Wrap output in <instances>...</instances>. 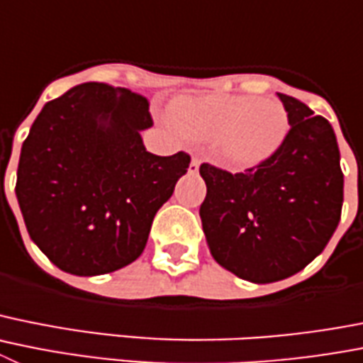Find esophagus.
I'll use <instances>...</instances> for the list:
<instances>
[{
	"label": "esophagus",
	"instance_id": "1",
	"mask_svg": "<svg viewBox=\"0 0 363 363\" xmlns=\"http://www.w3.org/2000/svg\"><path fill=\"white\" fill-rule=\"evenodd\" d=\"M198 169H199V160L192 158L191 165H189V172H191V174H196V172H198Z\"/></svg>",
	"mask_w": 363,
	"mask_h": 363
}]
</instances>
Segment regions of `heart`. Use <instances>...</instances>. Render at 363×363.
<instances>
[{
	"label": "heart",
	"instance_id": "heart-1",
	"mask_svg": "<svg viewBox=\"0 0 363 363\" xmlns=\"http://www.w3.org/2000/svg\"><path fill=\"white\" fill-rule=\"evenodd\" d=\"M169 121L187 138L216 142L219 160L234 169L257 167L272 158L290 131L282 102L247 95L179 97Z\"/></svg>",
	"mask_w": 363,
	"mask_h": 363
}]
</instances>
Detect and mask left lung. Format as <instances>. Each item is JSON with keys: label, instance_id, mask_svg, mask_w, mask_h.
Here are the masks:
<instances>
[{"label": "left lung", "instance_id": "1", "mask_svg": "<svg viewBox=\"0 0 363 363\" xmlns=\"http://www.w3.org/2000/svg\"><path fill=\"white\" fill-rule=\"evenodd\" d=\"M290 131L272 158L245 172L201 164L199 207L211 254L245 281H282L310 264L337 230L344 174L333 128L304 102L277 93Z\"/></svg>", "mask_w": 363, "mask_h": 363}]
</instances>
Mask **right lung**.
I'll use <instances>...</instances> for the list:
<instances>
[{
  "instance_id": "1",
  "label": "right lung",
  "mask_w": 363,
  "mask_h": 363,
  "mask_svg": "<svg viewBox=\"0 0 363 363\" xmlns=\"http://www.w3.org/2000/svg\"><path fill=\"white\" fill-rule=\"evenodd\" d=\"M149 101L86 82L46 102L23 142L16 196L43 254L73 275H101L140 257L152 219L191 156L145 151Z\"/></svg>"
}]
</instances>
